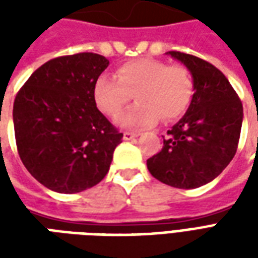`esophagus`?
Segmentation results:
<instances>
[{
	"label": "esophagus",
	"instance_id": "34e87169",
	"mask_svg": "<svg viewBox=\"0 0 258 258\" xmlns=\"http://www.w3.org/2000/svg\"><path fill=\"white\" fill-rule=\"evenodd\" d=\"M138 137V134H134V133H128V131H125L123 134V140L124 141H130V140H134V138H137Z\"/></svg>",
	"mask_w": 258,
	"mask_h": 258
}]
</instances>
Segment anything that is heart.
<instances>
[{"mask_svg":"<svg viewBox=\"0 0 258 258\" xmlns=\"http://www.w3.org/2000/svg\"><path fill=\"white\" fill-rule=\"evenodd\" d=\"M194 79L182 64L140 58L116 69L114 77L101 74L94 83L92 95L102 112L116 117L133 99L137 105L118 117L128 130H141L182 116L194 98Z\"/></svg>","mask_w":258,"mask_h":258,"instance_id":"1","label":"heart"}]
</instances>
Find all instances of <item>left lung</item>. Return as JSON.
<instances>
[{
    "mask_svg": "<svg viewBox=\"0 0 258 258\" xmlns=\"http://www.w3.org/2000/svg\"><path fill=\"white\" fill-rule=\"evenodd\" d=\"M190 72L194 98L167 131L163 149L148 159L149 173L163 184L194 189L218 177L238 149L243 107L224 74L194 55L170 51Z\"/></svg>",
    "mask_w": 258,
    "mask_h": 258,
    "instance_id": "left-lung-1",
    "label": "left lung"
}]
</instances>
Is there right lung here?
<instances>
[{"label": "right lung", "instance_id": "add662e5", "mask_svg": "<svg viewBox=\"0 0 258 258\" xmlns=\"http://www.w3.org/2000/svg\"><path fill=\"white\" fill-rule=\"evenodd\" d=\"M109 66L102 55L81 52L51 59L31 74L14 102L20 160L34 178L59 194L101 182L123 134L102 114L92 95Z\"/></svg>", "mask_w": 258, "mask_h": 258}]
</instances>
